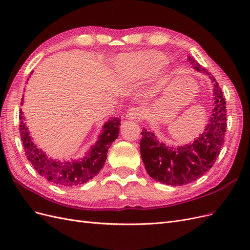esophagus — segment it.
I'll return each mask as SVG.
<instances>
[{
	"label": "esophagus",
	"mask_w": 250,
	"mask_h": 250,
	"mask_svg": "<svg viewBox=\"0 0 250 250\" xmlns=\"http://www.w3.org/2000/svg\"><path fill=\"white\" fill-rule=\"evenodd\" d=\"M143 116H144V111L142 110L141 107H137V106L129 108L126 112V118L129 120H139L143 118Z\"/></svg>",
	"instance_id": "1"
}]
</instances>
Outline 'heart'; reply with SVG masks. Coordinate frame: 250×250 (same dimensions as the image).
<instances>
[{
  "label": "heart",
  "mask_w": 250,
  "mask_h": 250,
  "mask_svg": "<svg viewBox=\"0 0 250 250\" xmlns=\"http://www.w3.org/2000/svg\"><path fill=\"white\" fill-rule=\"evenodd\" d=\"M165 64V58L153 53H138L125 56L120 62V71L127 76H149Z\"/></svg>",
  "instance_id": "1"
}]
</instances>
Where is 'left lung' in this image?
<instances>
[{
  "label": "left lung",
  "mask_w": 250,
  "mask_h": 250,
  "mask_svg": "<svg viewBox=\"0 0 250 250\" xmlns=\"http://www.w3.org/2000/svg\"><path fill=\"white\" fill-rule=\"evenodd\" d=\"M195 70L210 75L195 58L188 56ZM215 105L204 132L193 144L170 147L144 128L140 142L141 156L149 176L170 186H183L201 177L215 164L224 143L226 131V103L223 93L213 76Z\"/></svg>",
  "instance_id": "obj_1"
}]
</instances>
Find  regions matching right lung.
<instances>
[{
  "label": "right lung",
  "mask_w": 250,
  "mask_h": 250,
  "mask_svg": "<svg viewBox=\"0 0 250 250\" xmlns=\"http://www.w3.org/2000/svg\"><path fill=\"white\" fill-rule=\"evenodd\" d=\"M22 103V102H21ZM22 112L20 111V133L22 147L28 161L41 176L54 185L62 187H74L87 183L100 172L106 161L108 149L111 143L119 137L120 119L113 118L103 126L99 140L90 148L88 153L78 161L60 162L53 161L37 149L22 122Z\"/></svg>",
  "instance_id": "add662e5"
}]
</instances>
